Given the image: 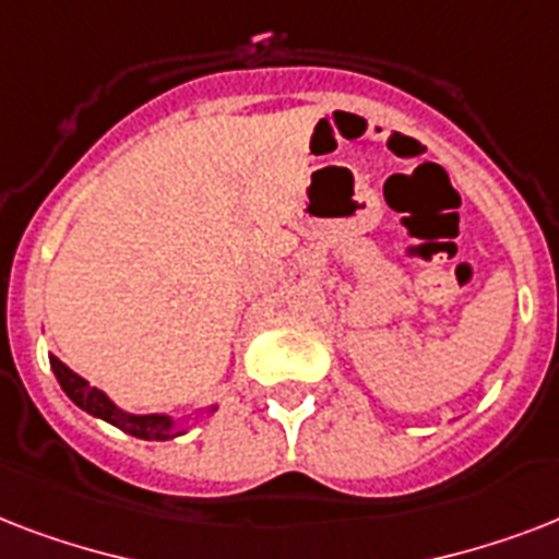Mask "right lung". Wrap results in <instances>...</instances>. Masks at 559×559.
<instances>
[{"mask_svg":"<svg viewBox=\"0 0 559 559\" xmlns=\"http://www.w3.org/2000/svg\"><path fill=\"white\" fill-rule=\"evenodd\" d=\"M48 362H51V371H55L60 389L66 391V397L72 400L74 406L83 408V412H90L92 417H100V420L118 426L121 432L133 435V438H142V441H174V438H179V435H186L188 429H191L193 420H202V417H209L217 412V403H211V406L197 408V412H191V415L186 417L165 415V412H156V415H133V412L116 406V403L109 400V394H104L100 389L90 385L81 373H74L72 368L66 366V362H60L57 357H48Z\"/></svg>","mask_w":559,"mask_h":559,"instance_id":"add662e5","label":"right lung"}]
</instances>
